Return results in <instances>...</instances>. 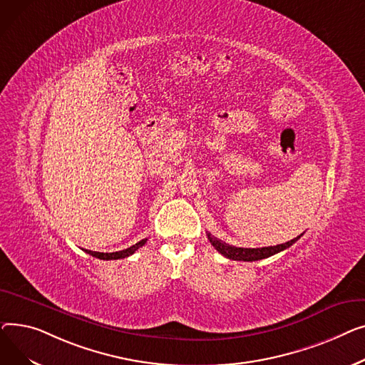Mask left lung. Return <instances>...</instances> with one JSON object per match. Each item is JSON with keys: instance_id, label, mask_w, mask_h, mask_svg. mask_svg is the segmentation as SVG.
<instances>
[{"instance_id": "1", "label": "left lung", "mask_w": 365, "mask_h": 365, "mask_svg": "<svg viewBox=\"0 0 365 365\" xmlns=\"http://www.w3.org/2000/svg\"><path fill=\"white\" fill-rule=\"evenodd\" d=\"M207 234V239L210 242V245L215 247L221 255H224L225 258L232 259V261H245V262H253V261H259V259H265L269 258V256L278 253V252H283L284 249L290 247L293 243H296L299 239L302 237L301 235H297L296 239L286 242L283 245H277V246H268V247H258V249H247V247H235L231 246L222 240H218L217 237H213L210 232Z\"/></svg>"}]
</instances>
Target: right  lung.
Masks as SVG:
<instances>
[{
	"instance_id": "obj_1",
	"label": "right lung",
	"mask_w": 365,
	"mask_h": 365,
	"mask_svg": "<svg viewBox=\"0 0 365 365\" xmlns=\"http://www.w3.org/2000/svg\"><path fill=\"white\" fill-rule=\"evenodd\" d=\"M147 242V239H143L141 242L135 243L134 246L119 250V252H112V253H101V252H93V250H85L87 253H90L94 258L103 259V261H110V259H122V258H128V256L133 255L135 250H138L141 246H144Z\"/></svg>"
}]
</instances>
